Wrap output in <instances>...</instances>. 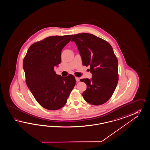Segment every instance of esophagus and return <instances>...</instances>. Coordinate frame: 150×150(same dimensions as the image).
<instances>
[{"instance_id": "esophagus-1", "label": "esophagus", "mask_w": 150, "mask_h": 150, "mask_svg": "<svg viewBox=\"0 0 150 150\" xmlns=\"http://www.w3.org/2000/svg\"><path fill=\"white\" fill-rule=\"evenodd\" d=\"M76 80L77 81V82H78L79 81V78H78V77H76Z\"/></svg>"}]
</instances>
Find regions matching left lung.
Masks as SVG:
<instances>
[{"label": "left lung", "mask_w": 150, "mask_h": 150, "mask_svg": "<svg viewBox=\"0 0 150 150\" xmlns=\"http://www.w3.org/2000/svg\"><path fill=\"white\" fill-rule=\"evenodd\" d=\"M71 41L77 45L83 65L90 66L92 73L91 79H81L87 86L82 95L84 99L92 105L103 104L112 95L119 80L118 61L112 47L88 33L74 35Z\"/></svg>", "instance_id": "obj_1"}]
</instances>
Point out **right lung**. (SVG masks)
<instances>
[{
	"label": "right lung",
	"instance_id": "obj_1",
	"mask_svg": "<svg viewBox=\"0 0 150 150\" xmlns=\"http://www.w3.org/2000/svg\"><path fill=\"white\" fill-rule=\"evenodd\" d=\"M72 36H53L34 43L24 58L27 86L38 102L48 110L63 107L76 85L73 75L62 77L54 70L61 62L62 50Z\"/></svg>",
	"mask_w": 150,
	"mask_h": 150
}]
</instances>
